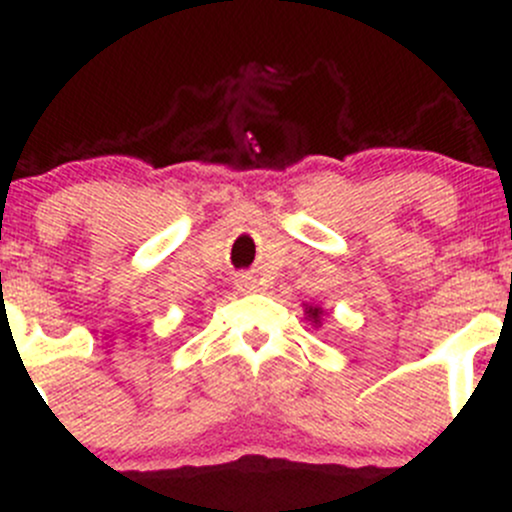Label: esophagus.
Segmentation results:
<instances>
[{
	"mask_svg": "<svg viewBox=\"0 0 512 512\" xmlns=\"http://www.w3.org/2000/svg\"><path fill=\"white\" fill-rule=\"evenodd\" d=\"M256 288L258 280L251 276V273H241V276L236 278V290H239V293H254Z\"/></svg>",
	"mask_w": 512,
	"mask_h": 512,
	"instance_id": "34e87169",
	"label": "esophagus"
}]
</instances>
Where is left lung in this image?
<instances>
[{
  "instance_id": "1",
  "label": "left lung",
  "mask_w": 512,
  "mask_h": 512,
  "mask_svg": "<svg viewBox=\"0 0 512 512\" xmlns=\"http://www.w3.org/2000/svg\"><path fill=\"white\" fill-rule=\"evenodd\" d=\"M302 307H305V317L312 322V327H322V317H324V310L320 305H315V302H302Z\"/></svg>"
}]
</instances>
